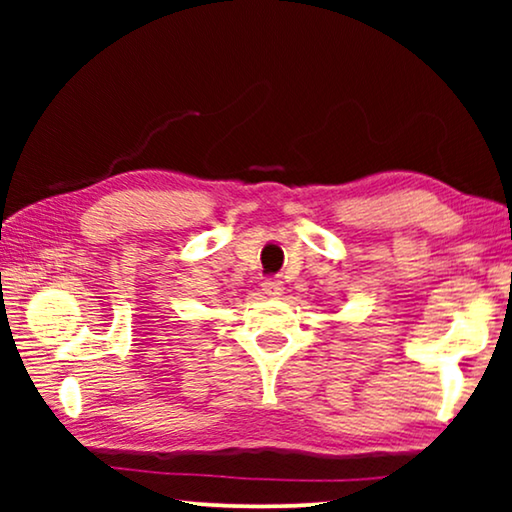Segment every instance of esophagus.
I'll use <instances>...</instances> for the list:
<instances>
[{"instance_id": "esophagus-1", "label": "esophagus", "mask_w": 512, "mask_h": 512, "mask_svg": "<svg viewBox=\"0 0 512 512\" xmlns=\"http://www.w3.org/2000/svg\"><path fill=\"white\" fill-rule=\"evenodd\" d=\"M263 293H265V296H270V298L282 296V293H284L282 279H277V277H268V279H265V282H263Z\"/></svg>"}]
</instances>
